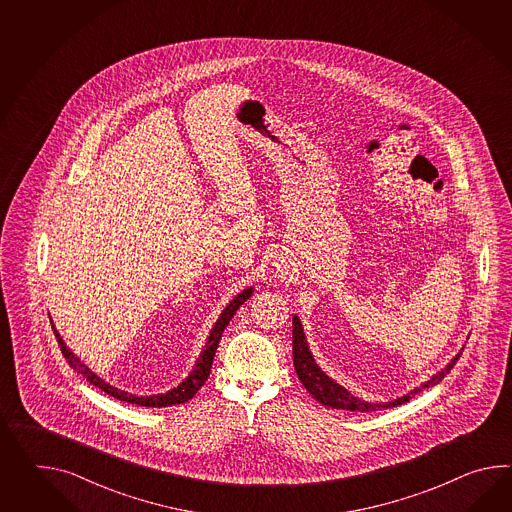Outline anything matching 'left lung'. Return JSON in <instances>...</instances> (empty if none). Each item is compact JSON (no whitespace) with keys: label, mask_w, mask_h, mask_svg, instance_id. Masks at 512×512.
<instances>
[{"label":"left lung","mask_w":512,"mask_h":512,"mask_svg":"<svg viewBox=\"0 0 512 512\" xmlns=\"http://www.w3.org/2000/svg\"><path fill=\"white\" fill-rule=\"evenodd\" d=\"M461 355L462 349L448 362L446 368H442L429 381H425L422 387L414 388L409 394L394 399V401H387V403H370V401H364V399L353 396L349 390H346L342 385H338L337 381H333L329 375H325V372L320 370V366L314 362V357H312L311 349H309V344H307V338H305V333H303V327H301L300 318L298 316L292 318V357H294L296 374L300 377L303 387L309 390L312 398L320 401L325 407L342 409V411H383V409H390V407H398L401 403H407L409 399L414 398L424 388L438 385L446 377V374H449V370L455 366V362L459 361Z\"/></svg>","instance_id":"8db88e82"}]
</instances>
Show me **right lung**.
<instances>
[{"label": "right lung", "instance_id": "add662e5", "mask_svg": "<svg viewBox=\"0 0 512 512\" xmlns=\"http://www.w3.org/2000/svg\"><path fill=\"white\" fill-rule=\"evenodd\" d=\"M251 294H253V288H244V290L238 294L237 298H233V301H229V305L225 307L222 314H220V318L216 320V324L212 327L209 338H207V344H205V348L201 351L198 361L194 364L192 372L188 374L187 379H185L183 383H179L177 387L168 390L166 394L135 396V394H129V392H125V390H120V388L105 383L101 377H98L94 372H90V368H88L87 364L81 362V359L68 349V346L64 344L63 337L57 333L55 327H53V333H55L57 342H59V346H61L64 359L68 361V364L74 368L77 374L87 377V381L90 385L101 388L103 392H107V394L113 396V398L120 399V401H127V403H135V405H140V407H157V409H159V407H170V405H179V403H185L188 399L194 398V394L205 385L207 377L211 374L212 359H214V353H216V348H218V344H220V338H222L225 327L229 325L231 318L237 314L240 305H244V301L250 300Z\"/></svg>", "mask_w": 512, "mask_h": 512}]
</instances>
